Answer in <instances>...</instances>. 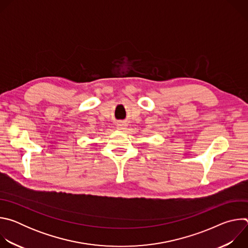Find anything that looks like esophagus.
Listing matches in <instances>:
<instances>
[{
	"instance_id": "34e87169",
	"label": "esophagus",
	"mask_w": 248,
	"mask_h": 248,
	"mask_svg": "<svg viewBox=\"0 0 248 248\" xmlns=\"http://www.w3.org/2000/svg\"><path fill=\"white\" fill-rule=\"evenodd\" d=\"M117 126H118L119 129H124V127H125L126 125H125L124 123H119V124H117Z\"/></svg>"
}]
</instances>
